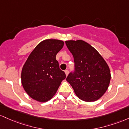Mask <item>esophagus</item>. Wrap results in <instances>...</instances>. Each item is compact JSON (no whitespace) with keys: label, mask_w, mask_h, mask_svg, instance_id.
Listing matches in <instances>:
<instances>
[{"label":"esophagus","mask_w":129,"mask_h":129,"mask_svg":"<svg viewBox=\"0 0 129 129\" xmlns=\"http://www.w3.org/2000/svg\"><path fill=\"white\" fill-rule=\"evenodd\" d=\"M64 72H65V74H66V76H67L69 74V71L68 70V69H66V70L64 71Z\"/></svg>","instance_id":"1"}]
</instances>
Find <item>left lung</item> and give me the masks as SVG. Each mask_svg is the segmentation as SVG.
I'll return each mask as SVG.
<instances>
[{"mask_svg": "<svg viewBox=\"0 0 129 129\" xmlns=\"http://www.w3.org/2000/svg\"><path fill=\"white\" fill-rule=\"evenodd\" d=\"M74 61V71L66 78L77 96L86 102L101 98L110 82L109 67L99 53L82 40L66 41Z\"/></svg>", "mask_w": 129, "mask_h": 129, "instance_id": "8db88e82", "label": "left lung"}]
</instances>
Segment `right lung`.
Masks as SVG:
<instances>
[{
	"label": "right lung",
	"mask_w": 129,
	"mask_h": 129,
	"mask_svg": "<svg viewBox=\"0 0 129 129\" xmlns=\"http://www.w3.org/2000/svg\"><path fill=\"white\" fill-rule=\"evenodd\" d=\"M63 45L61 40H46L28 56L22 69L21 80L24 89L32 99L41 102L49 101L66 78L56 60Z\"/></svg>",
	"instance_id": "obj_1"
}]
</instances>
